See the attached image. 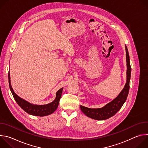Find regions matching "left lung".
Returning <instances> with one entry per match:
<instances>
[{
    "instance_id": "8db88e82",
    "label": "left lung",
    "mask_w": 148,
    "mask_h": 148,
    "mask_svg": "<svg viewBox=\"0 0 148 148\" xmlns=\"http://www.w3.org/2000/svg\"><path fill=\"white\" fill-rule=\"evenodd\" d=\"M125 49L126 62H127V64H126L127 65V71H126L127 79H126V83L123 89L115 99L101 108H89L80 105L81 110L87 116L96 120L107 119L114 116L121 108L124 102L126 101L130 90L131 67L130 64L128 50L126 45Z\"/></svg>"
}]
</instances>
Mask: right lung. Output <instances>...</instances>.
I'll list each match as a JSON object with an SVG mask.
<instances>
[{"label": "right lung", "mask_w": 148, "mask_h": 148, "mask_svg": "<svg viewBox=\"0 0 148 148\" xmlns=\"http://www.w3.org/2000/svg\"><path fill=\"white\" fill-rule=\"evenodd\" d=\"M8 78H9V84L10 90L12 92V94L13 96L14 99L19 106L22 108L25 112L27 113L38 116H43L49 115L53 113L58 107V105L61 97L62 88L60 89L56 93V98L54 101L52 102L43 105H34L29 103V102L20 98L18 95H17L13 91L11 84H10V73L9 71L8 73Z\"/></svg>", "instance_id": "1"}]
</instances>
